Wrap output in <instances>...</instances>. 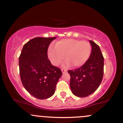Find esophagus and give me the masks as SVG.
I'll return each mask as SVG.
<instances>
[{
    "label": "esophagus",
    "mask_w": 123,
    "mask_h": 123,
    "mask_svg": "<svg viewBox=\"0 0 123 123\" xmlns=\"http://www.w3.org/2000/svg\"><path fill=\"white\" fill-rule=\"evenodd\" d=\"M61 71H62V73H65V72H67V70L65 69H61Z\"/></svg>",
    "instance_id": "obj_1"
}]
</instances>
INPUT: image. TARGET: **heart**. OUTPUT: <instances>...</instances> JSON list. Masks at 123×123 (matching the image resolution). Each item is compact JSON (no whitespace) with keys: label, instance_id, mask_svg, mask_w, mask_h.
Here are the masks:
<instances>
[{"label":"heart","instance_id":"obj_1","mask_svg":"<svg viewBox=\"0 0 123 123\" xmlns=\"http://www.w3.org/2000/svg\"><path fill=\"white\" fill-rule=\"evenodd\" d=\"M92 51L91 44L87 40L75 39H65L57 42L55 46L48 49V57L52 64L58 65L65 58V65L71 63L73 67H80L86 63Z\"/></svg>","mask_w":123,"mask_h":123}]
</instances>
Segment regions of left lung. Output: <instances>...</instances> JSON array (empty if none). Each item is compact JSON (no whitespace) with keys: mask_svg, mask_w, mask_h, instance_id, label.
Returning <instances> with one entry per match:
<instances>
[{"mask_svg":"<svg viewBox=\"0 0 123 123\" xmlns=\"http://www.w3.org/2000/svg\"><path fill=\"white\" fill-rule=\"evenodd\" d=\"M91 55L86 63L76 69L68 70L70 87L74 95L86 97L94 92L101 83L104 76V58L98 44L90 40Z\"/></svg>","mask_w":123,"mask_h":123,"instance_id":"obj_1","label":"left lung"}]
</instances>
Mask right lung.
Here are the masks:
<instances>
[{
  "instance_id": "add662e5",
  "label": "right lung",
  "mask_w": 123,
  "mask_h": 123,
  "mask_svg": "<svg viewBox=\"0 0 123 123\" xmlns=\"http://www.w3.org/2000/svg\"><path fill=\"white\" fill-rule=\"evenodd\" d=\"M54 37H35L22 48L19 57V74L24 87L35 98L44 99L54 94L62 74L59 68L48 59L47 50Z\"/></svg>"
}]
</instances>
